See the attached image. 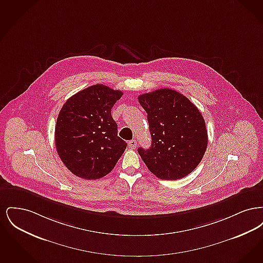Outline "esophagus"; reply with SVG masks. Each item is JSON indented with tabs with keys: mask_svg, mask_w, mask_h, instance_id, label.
Segmentation results:
<instances>
[{
	"mask_svg": "<svg viewBox=\"0 0 263 263\" xmlns=\"http://www.w3.org/2000/svg\"><path fill=\"white\" fill-rule=\"evenodd\" d=\"M136 146H137V141H136V140H131V141H129L128 147H129L130 149L134 150V149H136Z\"/></svg>",
	"mask_w": 263,
	"mask_h": 263,
	"instance_id": "1",
	"label": "esophagus"
}]
</instances>
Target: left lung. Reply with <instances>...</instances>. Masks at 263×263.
Segmentation results:
<instances>
[{"instance_id":"obj_1","label":"left lung","mask_w":263,"mask_h":263,"mask_svg":"<svg viewBox=\"0 0 263 263\" xmlns=\"http://www.w3.org/2000/svg\"><path fill=\"white\" fill-rule=\"evenodd\" d=\"M147 112L152 145L139 148L147 167L157 177L176 180L200 163L208 134L199 109L175 89L160 88L138 97Z\"/></svg>"}]
</instances>
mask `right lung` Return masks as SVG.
Returning a JSON list of instances; mask_svg holds the SVG:
<instances>
[{
  "mask_svg": "<svg viewBox=\"0 0 263 263\" xmlns=\"http://www.w3.org/2000/svg\"><path fill=\"white\" fill-rule=\"evenodd\" d=\"M123 92L93 85L67 100L55 127V145L60 159L74 175L98 179L109 174L127 146L117 135L111 116Z\"/></svg>",
  "mask_w": 263,
  "mask_h": 263,
  "instance_id": "obj_1",
  "label": "right lung"
}]
</instances>
